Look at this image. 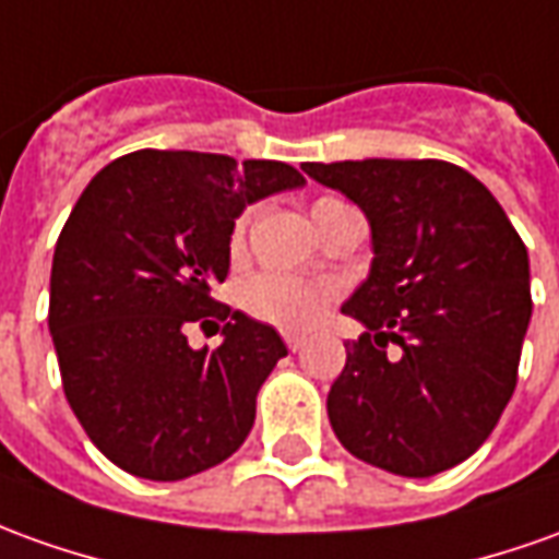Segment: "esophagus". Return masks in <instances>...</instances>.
<instances>
[{"instance_id":"34e87169","label":"esophagus","mask_w":559,"mask_h":559,"mask_svg":"<svg viewBox=\"0 0 559 559\" xmlns=\"http://www.w3.org/2000/svg\"><path fill=\"white\" fill-rule=\"evenodd\" d=\"M286 346L292 349V353H298L304 346V337H298V334H286Z\"/></svg>"}]
</instances>
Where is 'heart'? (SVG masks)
<instances>
[{
  "mask_svg": "<svg viewBox=\"0 0 559 559\" xmlns=\"http://www.w3.org/2000/svg\"><path fill=\"white\" fill-rule=\"evenodd\" d=\"M319 203H331V200H319ZM242 237H246V222H237L234 234H230L234 252L242 249ZM331 295L334 292L325 283L295 280V276H283V273H258L242 286L240 301L246 313H252L261 322H271L283 331H307L322 319L325 307L331 304Z\"/></svg>",
  "mask_w": 559,
  "mask_h": 559,
  "instance_id": "obj_1",
  "label": "heart"
}]
</instances>
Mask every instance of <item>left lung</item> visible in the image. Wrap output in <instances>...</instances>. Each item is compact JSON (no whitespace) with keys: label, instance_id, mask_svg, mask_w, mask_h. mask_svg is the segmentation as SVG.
Segmentation results:
<instances>
[{"label":"left lung","instance_id":"1","mask_svg":"<svg viewBox=\"0 0 559 559\" xmlns=\"http://www.w3.org/2000/svg\"><path fill=\"white\" fill-rule=\"evenodd\" d=\"M304 173L371 225V271L341 313L346 341L329 419L361 463L432 478L490 438L518 383L533 317L530 258L506 210L448 160H337ZM400 344L399 357L385 344Z\"/></svg>","mask_w":559,"mask_h":559}]
</instances>
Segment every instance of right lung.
<instances>
[{"label": "right lung", "instance_id": "right-lung-1", "mask_svg": "<svg viewBox=\"0 0 559 559\" xmlns=\"http://www.w3.org/2000/svg\"><path fill=\"white\" fill-rule=\"evenodd\" d=\"M301 185L283 160L142 148L81 191L53 249L48 329L69 407L118 468L182 480L246 441L288 349L210 288L228 276L242 210ZM200 318L223 331L218 350L187 344Z\"/></svg>", "mask_w": 559, "mask_h": 559}]
</instances>
